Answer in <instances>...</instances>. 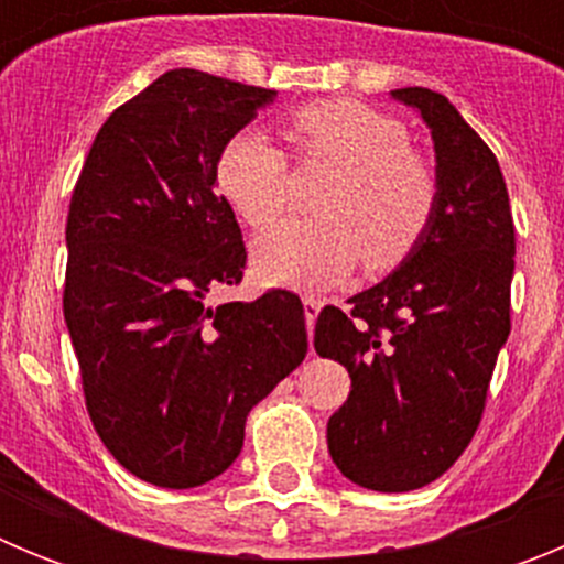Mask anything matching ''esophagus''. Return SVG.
<instances>
[{"label": "esophagus", "instance_id": "obj_1", "mask_svg": "<svg viewBox=\"0 0 564 564\" xmlns=\"http://www.w3.org/2000/svg\"><path fill=\"white\" fill-rule=\"evenodd\" d=\"M302 302H305V322H307V330L313 333V325H316V316H318V311H322V305H325V299L313 296V293H305V296H302Z\"/></svg>", "mask_w": 564, "mask_h": 564}]
</instances>
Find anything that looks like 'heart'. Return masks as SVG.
Wrapping results in <instances>:
<instances>
[{
	"label": "heart",
	"instance_id": "heart-1",
	"mask_svg": "<svg viewBox=\"0 0 564 564\" xmlns=\"http://www.w3.org/2000/svg\"><path fill=\"white\" fill-rule=\"evenodd\" d=\"M293 143L302 163L336 166L318 197L322 217L288 220L253 246L259 276L276 285L322 288L350 271H387L417 246L437 208V174L398 118L330 98L296 109ZM217 186L253 228H268L291 203V163L262 129L242 127L217 154Z\"/></svg>",
	"mask_w": 564,
	"mask_h": 564
}]
</instances>
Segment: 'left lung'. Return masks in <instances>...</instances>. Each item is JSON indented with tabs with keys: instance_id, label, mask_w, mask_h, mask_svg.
I'll use <instances>...</instances> for the list:
<instances>
[{
	"instance_id": "left-lung-1",
	"label": "left lung",
	"mask_w": 564,
	"mask_h": 564,
	"mask_svg": "<svg viewBox=\"0 0 564 564\" xmlns=\"http://www.w3.org/2000/svg\"><path fill=\"white\" fill-rule=\"evenodd\" d=\"M432 129L437 208L398 271L318 313V356L352 378L327 421V449L347 480L412 491L463 455L486 410L511 333L514 220L500 163L441 93L392 89Z\"/></svg>"
}]
</instances>
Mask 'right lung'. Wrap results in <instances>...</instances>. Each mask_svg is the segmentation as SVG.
<instances>
[{
	"label": "right lung",
	"mask_w": 564,
	"mask_h": 564,
	"mask_svg": "<svg viewBox=\"0 0 564 564\" xmlns=\"http://www.w3.org/2000/svg\"><path fill=\"white\" fill-rule=\"evenodd\" d=\"M276 96L169 69L115 109L89 147L67 214L64 322L89 421L109 455L161 488L223 475L248 412L307 352L291 291L246 305V242L217 186V154Z\"/></svg>",
	"instance_id": "add662e5"
}]
</instances>
